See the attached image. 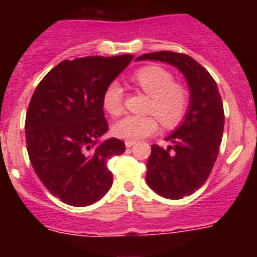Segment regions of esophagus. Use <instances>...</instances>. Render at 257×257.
Segmentation results:
<instances>
[{
    "mask_svg": "<svg viewBox=\"0 0 257 257\" xmlns=\"http://www.w3.org/2000/svg\"><path fill=\"white\" fill-rule=\"evenodd\" d=\"M124 145H126V148H131L133 145H135V142H131V140H126V142H124Z\"/></svg>",
    "mask_w": 257,
    "mask_h": 257,
    "instance_id": "34e87169",
    "label": "esophagus"
}]
</instances>
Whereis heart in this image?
Returning <instances> with one entry per match:
<instances>
[{"mask_svg": "<svg viewBox=\"0 0 257 257\" xmlns=\"http://www.w3.org/2000/svg\"><path fill=\"white\" fill-rule=\"evenodd\" d=\"M133 82L144 94L151 96L147 115H126L113 126V134L121 139H144L158 130L159 118L166 128H174L183 122L190 105V92L183 83L175 82L174 74L158 65H147L138 69ZM103 106L110 115L123 112V90L112 82L103 94Z\"/></svg>", "mask_w": 257, "mask_h": 257, "instance_id": "1", "label": "heart"}]
</instances>
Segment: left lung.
Masks as SVG:
<instances>
[{"instance_id":"obj_1","label":"left lung","mask_w":257,"mask_h":257,"mask_svg":"<svg viewBox=\"0 0 257 257\" xmlns=\"http://www.w3.org/2000/svg\"><path fill=\"white\" fill-rule=\"evenodd\" d=\"M160 60L178 68L190 90L185 119L167 142L169 148L152 145L147 162V184L160 196L181 199L201 188L210 176L219 154L224 131V106L215 79L185 54L157 51L138 60Z\"/></svg>"}]
</instances>
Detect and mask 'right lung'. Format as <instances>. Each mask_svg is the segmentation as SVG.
I'll list each match as a JSON object with an SVG mask.
<instances>
[{
    "label": "right lung",
    "instance_id": "right-lung-1",
    "mask_svg": "<svg viewBox=\"0 0 257 257\" xmlns=\"http://www.w3.org/2000/svg\"><path fill=\"white\" fill-rule=\"evenodd\" d=\"M134 55L64 60L38 83L26 117V142L36 174L52 196L67 205L95 203L110 189L106 160L124 152L108 139L103 94Z\"/></svg>",
    "mask_w": 257,
    "mask_h": 257
}]
</instances>
